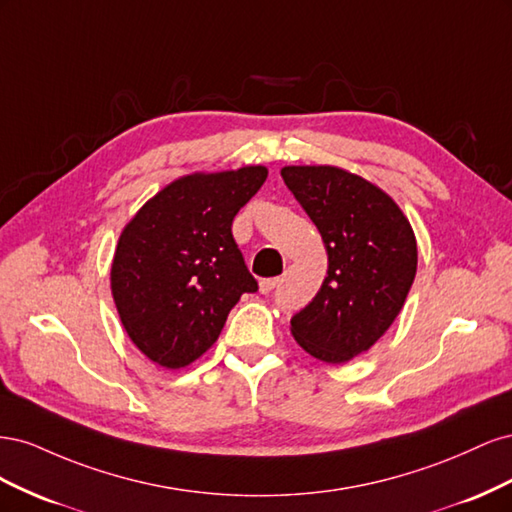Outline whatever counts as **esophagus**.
I'll use <instances>...</instances> for the list:
<instances>
[{"label":"esophagus","instance_id":"obj_1","mask_svg":"<svg viewBox=\"0 0 512 512\" xmlns=\"http://www.w3.org/2000/svg\"><path fill=\"white\" fill-rule=\"evenodd\" d=\"M277 284H280V277H267V280H260V292L269 294L273 288H277Z\"/></svg>","mask_w":512,"mask_h":512}]
</instances>
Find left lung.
<instances>
[{
	"label": "left lung",
	"mask_w": 512,
	"mask_h": 512,
	"mask_svg": "<svg viewBox=\"0 0 512 512\" xmlns=\"http://www.w3.org/2000/svg\"><path fill=\"white\" fill-rule=\"evenodd\" d=\"M284 183L322 235L329 271L290 320L299 346L346 363L391 327L416 275V239L401 209L376 185L335 166H286Z\"/></svg>",
	"instance_id": "obj_1"
}]
</instances>
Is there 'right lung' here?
Returning a JSON list of instances; mask_svg holds the SVG:
<instances>
[{"label": "right lung", "mask_w": 512, "mask_h": 512, "mask_svg": "<svg viewBox=\"0 0 512 512\" xmlns=\"http://www.w3.org/2000/svg\"><path fill=\"white\" fill-rule=\"evenodd\" d=\"M265 179V166L177 179L123 228L113 299L123 329L153 363L179 369L196 361L241 294L258 290L232 220Z\"/></svg>", "instance_id": "1"}]
</instances>
